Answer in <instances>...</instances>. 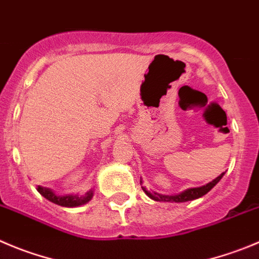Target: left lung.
Segmentation results:
<instances>
[{"label": "left lung", "mask_w": 259, "mask_h": 259, "mask_svg": "<svg viewBox=\"0 0 259 259\" xmlns=\"http://www.w3.org/2000/svg\"><path fill=\"white\" fill-rule=\"evenodd\" d=\"M223 176H224V173L221 174V176H219L216 179H213L212 182H210L208 184H206V186L198 187V188L187 189V191H184L183 193L177 194V196H164V194L155 193V192H152V193H151V192H149L146 188H144V187H142V189H144L145 193H146L147 196L150 197V198L154 199V201H159V202H187V201H192V199H196V198H199V197H202V196H205L207 192H210L211 189H212L213 187H215L216 184L219 183V181L223 178Z\"/></svg>", "instance_id": "obj_1"}]
</instances>
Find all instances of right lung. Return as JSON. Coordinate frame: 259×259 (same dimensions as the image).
Wrapping results in <instances>:
<instances>
[{
    "mask_svg": "<svg viewBox=\"0 0 259 259\" xmlns=\"http://www.w3.org/2000/svg\"><path fill=\"white\" fill-rule=\"evenodd\" d=\"M36 191L44 198L48 199V201L53 202L56 205L63 206V207H76V206H81L83 203H86V202L90 201L91 197H93V192L91 191L85 193L83 196H71V194H68V196H57V194L54 193L53 191H51L49 188H44V187L40 186H38Z\"/></svg>",
    "mask_w": 259,
    "mask_h": 259,
    "instance_id": "1",
    "label": "right lung"
}]
</instances>
